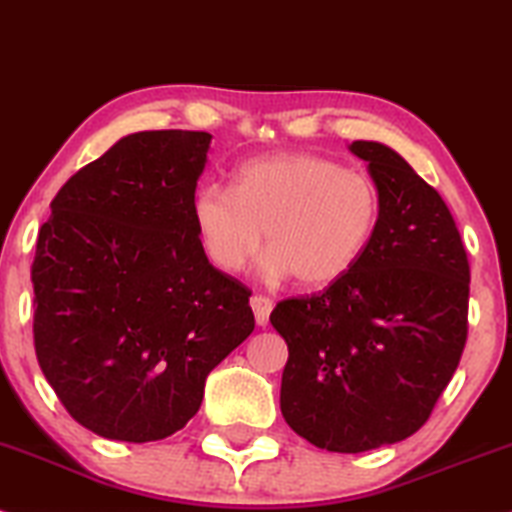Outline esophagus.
<instances>
[{"instance_id":"obj_1","label":"esophagus","mask_w":512,"mask_h":512,"mask_svg":"<svg viewBox=\"0 0 512 512\" xmlns=\"http://www.w3.org/2000/svg\"><path fill=\"white\" fill-rule=\"evenodd\" d=\"M250 307H252V312H255L257 324L264 326L269 322V315H272V310H274V300L267 298V295H252Z\"/></svg>"}]
</instances>
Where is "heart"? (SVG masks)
<instances>
[{"label":"heart","mask_w":512,"mask_h":512,"mask_svg":"<svg viewBox=\"0 0 512 512\" xmlns=\"http://www.w3.org/2000/svg\"><path fill=\"white\" fill-rule=\"evenodd\" d=\"M193 221L221 272H243L267 238L269 274L326 288L365 252L379 221V195L360 171L307 152H279L245 162L231 190L214 183L197 190Z\"/></svg>","instance_id":"1"}]
</instances>
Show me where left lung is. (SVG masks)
Returning a JSON list of instances; mask_svg holds the SVG:
<instances>
[{"label": "left lung", "instance_id": "1", "mask_svg": "<svg viewBox=\"0 0 512 512\" xmlns=\"http://www.w3.org/2000/svg\"><path fill=\"white\" fill-rule=\"evenodd\" d=\"M350 150L377 183V229L343 279L269 315L288 343L283 420L334 453L403 441L429 420L463 355L470 300V262L443 197L391 147Z\"/></svg>", "mask_w": 512, "mask_h": 512}]
</instances>
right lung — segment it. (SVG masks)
Wrapping results in <instances>:
<instances>
[{
	"instance_id": "1",
	"label": "right lung",
	"mask_w": 512,
	"mask_h": 512,
	"mask_svg": "<svg viewBox=\"0 0 512 512\" xmlns=\"http://www.w3.org/2000/svg\"><path fill=\"white\" fill-rule=\"evenodd\" d=\"M209 143L126 135L61 186L38 233L35 355L66 412L104 439L186 427L207 374L255 329L252 291L209 264L195 231Z\"/></svg>"
}]
</instances>
